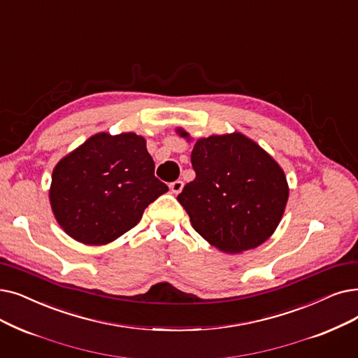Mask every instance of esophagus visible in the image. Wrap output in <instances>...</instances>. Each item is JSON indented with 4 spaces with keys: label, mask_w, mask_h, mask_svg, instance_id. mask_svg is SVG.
Masks as SVG:
<instances>
[{
    "label": "esophagus",
    "mask_w": 358,
    "mask_h": 358,
    "mask_svg": "<svg viewBox=\"0 0 358 358\" xmlns=\"http://www.w3.org/2000/svg\"><path fill=\"white\" fill-rule=\"evenodd\" d=\"M182 187H184V182L181 180L173 181V182L169 184V189H171V192H173L174 194H178L182 190Z\"/></svg>",
    "instance_id": "1"
}]
</instances>
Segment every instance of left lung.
Instances as JSON below:
<instances>
[{
	"instance_id": "1",
	"label": "left lung",
	"mask_w": 358,
	"mask_h": 358,
	"mask_svg": "<svg viewBox=\"0 0 358 358\" xmlns=\"http://www.w3.org/2000/svg\"><path fill=\"white\" fill-rule=\"evenodd\" d=\"M192 166L196 178L177 200L208 243L225 253H241L273 234L288 184L281 166L259 145L240 133L199 138Z\"/></svg>"
}]
</instances>
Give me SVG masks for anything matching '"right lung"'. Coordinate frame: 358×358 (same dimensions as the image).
Listing matches in <instances>:
<instances>
[{"label": "right lung", "instance_id": "obj_1", "mask_svg": "<svg viewBox=\"0 0 358 358\" xmlns=\"http://www.w3.org/2000/svg\"><path fill=\"white\" fill-rule=\"evenodd\" d=\"M166 192L168 185L155 177L142 136L99 133L57 164L50 200L70 237L101 245L136 227L145 209Z\"/></svg>", "mask_w": 358, "mask_h": 358}]
</instances>
